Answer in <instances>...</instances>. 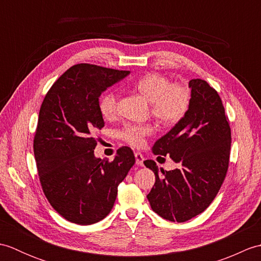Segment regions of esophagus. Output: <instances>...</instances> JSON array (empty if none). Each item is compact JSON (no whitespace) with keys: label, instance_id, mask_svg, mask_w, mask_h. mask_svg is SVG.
<instances>
[{"label":"esophagus","instance_id":"1","mask_svg":"<svg viewBox=\"0 0 261 261\" xmlns=\"http://www.w3.org/2000/svg\"><path fill=\"white\" fill-rule=\"evenodd\" d=\"M135 157H136V164L138 166H143V160H145V157H143L140 152H136Z\"/></svg>","mask_w":261,"mask_h":261}]
</instances>
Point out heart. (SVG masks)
<instances>
[{
    "mask_svg": "<svg viewBox=\"0 0 261 261\" xmlns=\"http://www.w3.org/2000/svg\"><path fill=\"white\" fill-rule=\"evenodd\" d=\"M134 87L151 102V113L160 123L173 124L180 120L190 104V92L180 84H171L164 75L149 73L139 77ZM119 96L112 91L104 93L98 99V110L105 119H112L118 113ZM153 134L151 124H125L118 131V138L132 147L140 148L146 138Z\"/></svg>",
    "mask_w": 261,
    "mask_h": 261,
    "instance_id": "b5f03b06",
    "label": "heart"
}]
</instances>
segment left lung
Listing matches in <instances>:
<instances>
[{
  "mask_svg": "<svg viewBox=\"0 0 261 261\" xmlns=\"http://www.w3.org/2000/svg\"><path fill=\"white\" fill-rule=\"evenodd\" d=\"M185 115L154 142L152 152L169 156L180 167L158 169L153 160L143 164L156 181L147 198L152 211L171 222H185L204 212L222 186L229 168L231 129L221 97L207 82L192 80Z\"/></svg>",
  "mask_w": 261,
  "mask_h": 261,
  "instance_id": "8db88e82",
  "label": "left lung"
}]
</instances>
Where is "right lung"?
<instances>
[{"mask_svg": "<svg viewBox=\"0 0 261 261\" xmlns=\"http://www.w3.org/2000/svg\"><path fill=\"white\" fill-rule=\"evenodd\" d=\"M129 73L74 65L43 98L33 139L39 179L49 203L69 222L88 225L103 220L136 163L129 147L118 149L111 162L94 156L93 132L104 126L98 97Z\"/></svg>", "mask_w": 261, "mask_h": 261, "instance_id": "obj_1", "label": "right lung"}]
</instances>
